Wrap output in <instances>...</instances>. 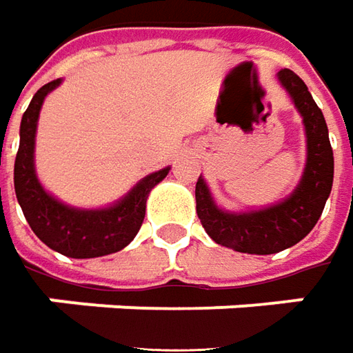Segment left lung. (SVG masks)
<instances>
[{"instance_id": "left-lung-1", "label": "left lung", "mask_w": 353, "mask_h": 353, "mask_svg": "<svg viewBox=\"0 0 353 353\" xmlns=\"http://www.w3.org/2000/svg\"><path fill=\"white\" fill-rule=\"evenodd\" d=\"M276 77L303 118L307 139L303 174L293 192L278 204L231 212L215 204L202 176L196 182V214L205 233L217 245L247 254H274L307 237L325 210L334 179V157L323 110L297 73L280 70Z\"/></svg>"}]
</instances>
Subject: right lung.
<instances>
[{"label":"right lung","mask_w":353,"mask_h":353,"mask_svg":"<svg viewBox=\"0 0 353 353\" xmlns=\"http://www.w3.org/2000/svg\"><path fill=\"white\" fill-rule=\"evenodd\" d=\"M61 79L46 83L32 97L21 120V141L15 159V194L34 235L52 250L70 259H97L118 252L138 235L145 217L149 192L171 167L143 176L120 200L105 208H75L63 204L40 184L34 167V145L40 108Z\"/></svg>","instance_id":"obj_1"}]
</instances>
